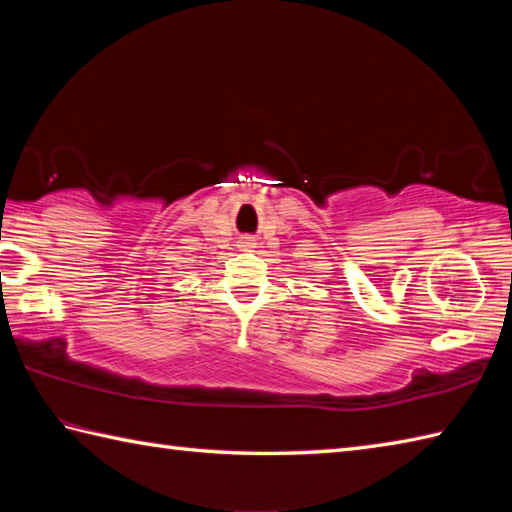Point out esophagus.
Returning a JSON list of instances; mask_svg holds the SVG:
<instances>
[{
	"mask_svg": "<svg viewBox=\"0 0 512 512\" xmlns=\"http://www.w3.org/2000/svg\"><path fill=\"white\" fill-rule=\"evenodd\" d=\"M246 239V242L244 244H253V239H250V237H244Z\"/></svg>",
	"mask_w": 512,
	"mask_h": 512,
	"instance_id": "obj_1",
	"label": "esophagus"
}]
</instances>
